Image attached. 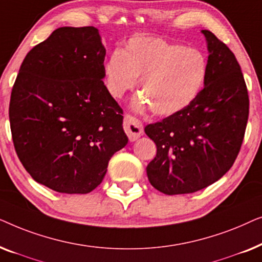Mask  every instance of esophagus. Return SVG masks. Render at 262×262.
I'll use <instances>...</instances> for the list:
<instances>
[{"mask_svg":"<svg viewBox=\"0 0 262 262\" xmlns=\"http://www.w3.org/2000/svg\"><path fill=\"white\" fill-rule=\"evenodd\" d=\"M124 130L131 142L137 141L141 136H143L142 123L132 116H128V114L124 118Z\"/></svg>","mask_w":262,"mask_h":262,"instance_id":"esophagus-1","label":"esophagus"}]
</instances>
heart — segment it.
I'll return each instance as SVG.
<instances>
[{
  "label": "heart",
  "instance_id": "1",
  "mask_svg": "<svg viewBox=\"0 0 262 262\" xmlns=\"http://www.w3.org/2000/svg\"><path fill=\"white\" fill-rule=\"evenodd\" d=\"M207 70L206 57L199 50L162 38L135 35L103 64V81L110 94L120 98L141 76L143 92L132 107L151 108L157 116L167 117L181 112L198 98Z\"/></svg>",
  "mask_w": 262,
  "mask_h": 262
}]
</instances>
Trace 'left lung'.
<instances>
[{"label":"left lung","mask_w":262,"mask_h":262,"mask_svg":"<svg viewBox=\"0 0 262 262\" xmlns=\"http://www.w3.org/2000/svg\"><path fill=\"white\" fill-rule=\"evenodd\" d=\"M207 45V77L194 101L181 112L144 128L157 154L146 167L157 191L193 193L212 185L234 164L249 114L241 67L224 42L203 30Z\"/></svg>","instance_id":"left-lung-1"}]
</instances>
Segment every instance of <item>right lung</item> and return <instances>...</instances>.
Listing matches in <instances>:
<instances>
[{"mask_svg": "<svg viewBox=\"0 0 262 262\" xmlns=\"http://www.w3.org/2000/svg\"><path fill=\"white\" fill-rule=\"evenodd\" d=\"M106 49L98 28L59 27L21 64L9 103L19 159L39 184L85 194L127 144L123 110L103 83Z\"/></svg>", "mask_w": 262, "mask_h": 262, "instance_id": "right-lung-1", "label": "right lung"}]
</instances>
